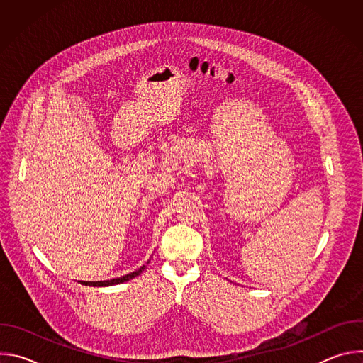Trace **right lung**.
I'll list each match as a JSON object with an SVG mask.
<instances>
[{"mask_svg": "<svg viewBox=\"0 0 363 363\" xmlns=\"http://www.w3.org/2000/svg\"><path fill=\"white\" fill-rule=\"evenodd\" d=\"M145 266L140 267L139 270L130 273V274H126L123 277H119V279H113V280H105V281H79L80 284H84V286H93V287H106V286H115V284H121V283H125V281H129L132 279H135L136 276H139L142 272H143Z\"/></svg>", "mask_w": 363, "mask_h": 363, "instance_id": "obj_1", "label": "right lung"}]
</instances>
